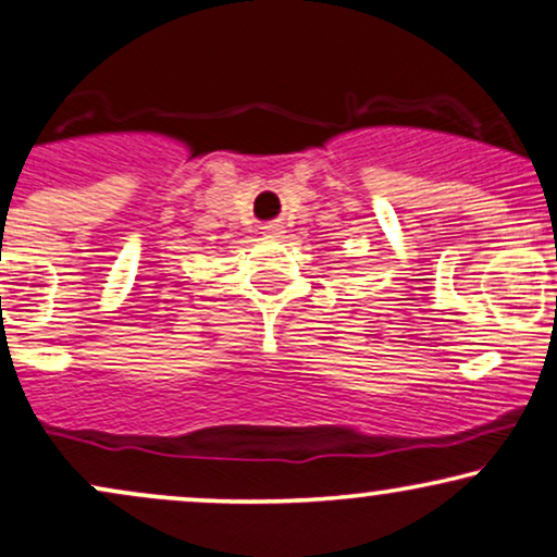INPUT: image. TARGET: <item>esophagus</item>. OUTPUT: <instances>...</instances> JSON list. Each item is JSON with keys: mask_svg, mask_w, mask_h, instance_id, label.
I'll use <instances>...</instances> for the list:
<instances>
[{"mask_svg": "<svg viewBox=\"0 0 557 557\" xmlns=\"http://www.w3.org/2000/svg\"><path fill=\"white\" fill-rule=\"evenodd\" d=\"M264 233H267V236H270V238H280V236H283V225H280V223L267 225Z\"/></svg>", "mask_w": 557, "mask_h": 557, "instance_id": "obj_1", "label": "esophagus"}]
</instances>
